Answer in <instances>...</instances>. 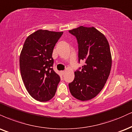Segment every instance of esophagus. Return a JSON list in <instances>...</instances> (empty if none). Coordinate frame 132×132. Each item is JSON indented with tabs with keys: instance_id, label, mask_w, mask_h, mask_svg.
<instances>
[{
	"instance_id": "esophagus-1",
	"label": "esophagus",
	"mask_w": 132,
	"mask_h": 132,
	"mask_svg": "<svg viewBox=\"0 0 132 132\" xmlns=\"http://www.w3.org/2000/svg\"><path fill=\"white\" fill-rule=\"evenodd\" d=\"M64 73H65V71H61V74H62V75H64Z\"/></svg>"
}]
</instances>
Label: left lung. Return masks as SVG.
Returning <instances> with one entry per match:
<instances>
[{"instance_id": "1", "label": "left lung", "mask_w": 132, "mask_h": 132, "mask_svg": "<svg viewBox=\"0 0 132 132\" xmlns=\"http://www.w3.org/2000/svg\"><path fill=\"white\" fill-rule=\"evenodd\" d=\"M69 32L77 40L79 62L85 61L82 70L74 72L69 90L79 100H90L101 91L110 74L112 57L108 41L94 27L80 26Z\"/></svg>"}]
</instances>
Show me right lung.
<instances>
[{
  "instance_id": "right-lung-1",
  "label": "right lung",
  "mask_w": 132,
  "mask_h": 132,
  "mask_svg": "<svg viewBox=\"0 0 132 132\" xmlns=\"http://www.w3.org/2000/svg\"><path fill=\"white\" fill-rule=\"evenodd\" d=\"M63 32L39 29L25 40L20 56L22 79L29 95L47 101L55 96L60 77L52 68V53Z\"/></svg>"
}]
</instances>
